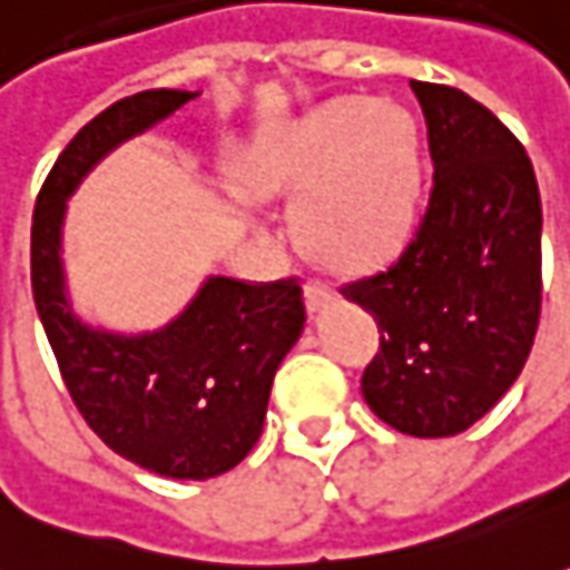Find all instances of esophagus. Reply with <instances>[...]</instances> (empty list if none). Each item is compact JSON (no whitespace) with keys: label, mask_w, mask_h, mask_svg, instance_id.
<instances>
[{"label":"esophagus","mask_w":570,"mask_h":570,"mask_svg":"<svg viewBox=\"0 0 570 570\" xmlns=\"http://www.w3.org/2000/svg\"><path fill=\"white\" fill-rule=\"evenodd\" d=\"M331 302H334V293L321 284V281H308V284H305V308H308V315H317V312H321L324 305H331Z\"/></svg>","instance_id":"obj_1"}]
</instances>
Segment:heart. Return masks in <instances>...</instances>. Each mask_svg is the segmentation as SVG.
Listing matches in <instances>:
<instances>
[{
  "label": "heart",
  "mask_w": 570,
  "mask_h": 570,
  "mask_svg": "<svg viewBox=\"0 0 570 570\" xmlns=\"http://www.w3.org/2000/svg\"><path fill=\"white\" fill-rule=\"evenodd\" d=\"M236 187L268 203L296 196L305 246L343 268L383 262L412 227L417 137L405 108L336 99L236 161Z\"/></svg>",
  "instance_id": "1"
}]
</instances>
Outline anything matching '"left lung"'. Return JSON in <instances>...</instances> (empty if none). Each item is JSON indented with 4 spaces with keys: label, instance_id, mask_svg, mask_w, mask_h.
<instances>
[{
    "label": "left lung",
    "instance_id": "8db88e82",
    "mask_svg": "<svg viewBox=\"0 0 570 570\" xmlns=\"http://www.w3.org/2000/svg\"><path fill=\"white\" fill-rule=\"evenodd\" d=\"M433 158L412 243L346 299L374 315L371 412L409 436H455L487 415L528 362L540 324L543 208L524 146L490 108L412 80Z\"/></svg>",
    "mask_w": 570,
    "mask_h": 570
}]
</instances>
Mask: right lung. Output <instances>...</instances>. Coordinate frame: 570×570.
Returning <instances> with one entry per match:
<instances>
[{
  "label": "right lung",
  "instance_id": "obj_1",
  "mask_svg": "<svg viewBox=\"0 0 570 570\" xmlns=\"http://www.w3.org/2000/svg\"><path fill=\"white\" fill-rule=\"evenodd\" d=\"M196 96L146 90L96 115L58 155L30 230L33 302L73 405L108 449L174 480L218 478L262 436L274 374L305 324L299 284L212 274L165 327L115 334L73 312L61 227L73 189L108 153Z\"/></svg>",
  "mask_w": 570,
  "mask_h": 570
}]
</instances>
